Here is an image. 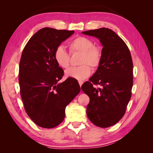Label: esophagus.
<instances>
[{
  "instance_id": "1",
  "label": "esophagus",
  "mask_w": 153,
  "mask_h": 153,
  "mask_svg": "<svg viewBox=\"0 0 153 153\" xmlns=\"http://www.w3.org/2000/svg\"><path fill=\"white\" fill-rule=\"evenodd\" d=\"M78 82H79V86H80V87L82 86V85L83 84V83H84V82L83 81H82V80H79L78 81Z\"/></svg>"
}]
</instances>
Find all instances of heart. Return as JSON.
Returning a JSON list of instances; mask_svg holds the SVG:
<instances>
[{"label": "heart", "instance_id": "heart-1", "mask_svg": "<svg viewBox=\"0 0 153 153\" xmlns=\"http://www.w3.org/2000/svg\"><path fill=\"white\" fill-rule=\"evenodd\" d=\"M70 54L80 53L78 67H70L65 71L67 77L77 79H84L92 73V68L96 69L100 66L102 59V51L99 46H94L93 41L84 36H77L69 43ZM54 59L59 67L66 69L70 65V55L63 46H59L55 49Z\"/></svg>", "mask_w": 153, "mask_h": 153}]
</instances>
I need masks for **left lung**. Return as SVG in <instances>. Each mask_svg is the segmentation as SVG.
<instances>
[{
    "label": "left lung",
    "instance_id": "obj_1",
    "mask_svg": "<svg viewBox=\"0 0 153 153\" xmlns=\"http://www.w3.org/2000/svg\"><path fill=\"white\" fill-rule=\"evenodd\" d=\"M98 38L102 48L100 66L82 90L90 98L87 116L95 126L108 128L117 123L126 113L133 86V62L128 46L108 28L85 31ZM100 85V88L94 85Z\"/></svg>",
    "mask_w": 153,
    "mask_h": 153
}]
</instances>
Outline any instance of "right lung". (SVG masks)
Segmentation results:
<instances>
[{"mask_svg":"<svg viewBox=\"0 0 153 153\" xmlns=\"http://www.w3.org/2000/svg\"><path fill=\"white\" fill-rule=\"evenodd\" d=\"M74 31L45 27L34 33L19 62L20 94L27 115L38 126L53 128L63 121L65 108L80 92L77 79L59 84L64 71L54 59L55 49Z\"/></svg>","mask_w":153,"mask_h":153,"instance_id":"obj_1","label":"right lung"}]
</instances>
